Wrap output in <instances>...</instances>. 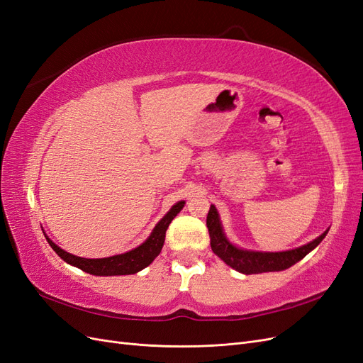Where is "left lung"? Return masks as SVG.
I'll use <instances>...</instances> for the list:
<instances>
[{"label":"left lung","instance_id":"obj_1","mask_svg":"<svg viewBox=\"0 0 363 363\" xmlns=\"http://www.w3.org/2000/svg\"><path fill=\"white\" fill-rule=\"evenodd\" d=\"M206 224L208 228V235H211L212 251L218 257H221L228 267H232L233 269L242 274H260V272L286 269L292 267L294 263L301 260L306 255H309L315 247L320 245V242L327 235L325 232L307 245H303L300 248H295L291 251L259 252V251L239 250L228 242L223 233V227H221V223H219V216L215 206H211V211L207 213Z\"/></svg>","mask_w":363,"mask_h":363}]
</instances>
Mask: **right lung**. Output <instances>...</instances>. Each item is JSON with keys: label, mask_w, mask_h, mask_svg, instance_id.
<instances>
[{"label": "right lung", "mask_w": 363, "mask_h": 363, "mask_svg": "<svg viewBox=\"0 0 363 363\" xmlns=\"http://www.w3.org/2000/svg\"><path fill=\"white\" fill-rule=\"evenodd\" d=\"M184 201H179L177 204H174L171 211L160 219L159 224L152 230V233L145 242L139 245L138 248L125 252V255L104 259H83L63 251L56 244L51 242L48 238L47 240L51 248L57 252L59 257H62L65 262H68L69 265L80 268L84 272L94 274V276H128V274H136L140 269L147 268L150 263L159 256L164 242L167 228L172 219L182 211Z\"/></svg>", "instance_id": "1"}]
</instances>
